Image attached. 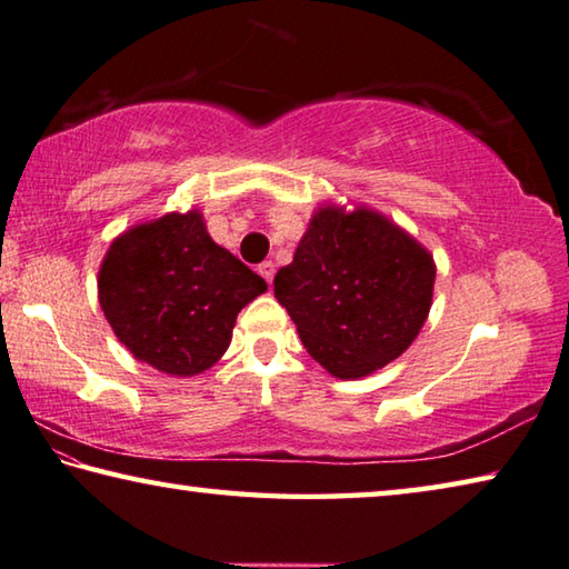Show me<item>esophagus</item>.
I'll return each mask as SVG.
<instances>
[{"label": "esophagus", "instance_id": "esophagus-1", "mask_svg": "<svg viewBox=\"0 0 569 569\" xmlns=\"http://www.w3.org/2000/svg\"><path fill=\"white\" fill-rule=\"evenodd\" d=\"M257 272L267 279V284H269V287H272V279H274V262H269V259H267V262H262V264L257 267Z\"/></svg>", "mask_w": 569, "mask_h": 569}]
</instances>
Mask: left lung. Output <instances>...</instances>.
<instances>
[{
	"mask_svg": "<svg viewBox=\"0 0 569 569\" xmlns=\"http://www.w3.org/2000/svg\"><path fill=\"white\" fill-rule=\"evenodd\" d=\"M430 249L372 207L315 209L295 259L274 277L305 350L332 377L360 380L410 347L432 307Z\"/></svg>",
	"mask_w": 569,
	"mask_h": 569,
	"instance_id": "left-lung-1",
	"label": "left lung"
}]
</instances>
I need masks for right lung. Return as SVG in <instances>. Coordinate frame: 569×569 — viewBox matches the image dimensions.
Returning <instances> with one entry per match:
<instances>
[{
    "instance_id": "right-lung-1",
    "label": "right lung",
    "mask_w": 569,
    "mask_h": 569,
    "mask_svg": "<svg viewBox=\"0 0 569 569\" xmlns=\"http://www.w3.org/2000/svg\"><path fill=\"white\" fill-rule=\"evenodd\" d=\"M267 282L219 247L199 209L124 229L99 264L97 297L134 360L172 377L212 367L232 342L242 307Z\"/></svg>"
}]
</instances>
